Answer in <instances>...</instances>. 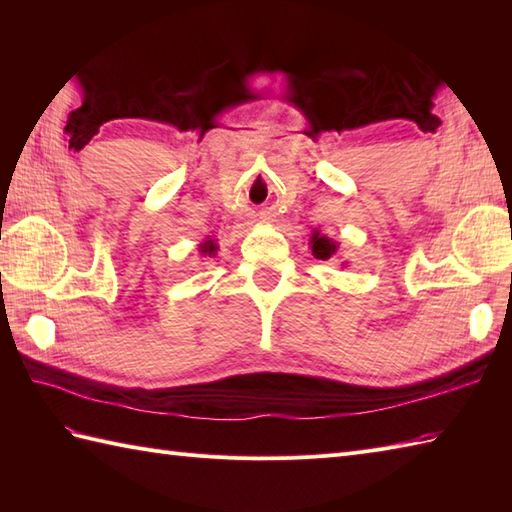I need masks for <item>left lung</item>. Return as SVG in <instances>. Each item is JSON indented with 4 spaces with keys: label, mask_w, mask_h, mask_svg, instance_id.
Instances as JSON below:
<instances>
[{
    "label": "left lung",
    "mask_w": 512,
    "mask_h": 512,
    "mask_svg": "<svg viewBox=\"0 0 512 512\" xmlns=\"http://www.w3.org/2000/svg\"><path fill=\"white\" fill-rule=\"evenodd\" d=\"M310 248H312V255L317 259H323V262H328V259L339 255V242H334L332 237L323 235L319 228H314L310 235Z\"/></svg>",
    "instance_id": "1"
}]
</instances>
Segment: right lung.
<instances>
[{"instance_id":"add662e5","label":"right lung","mask_w":512,"mask_h":512,"mask_svg":"<svg viewBox=\"0 0 512 512\" xmlns=\"http://www.w3.org/2000/svg\"><path fill=\"white\" fill-rule=\"evenodd\" d=\"M217 250H220V246H217V242H215L213 237H206L204 242L198 246V253H200L202 257H215Z\"/></svg>"}]
</instances>
